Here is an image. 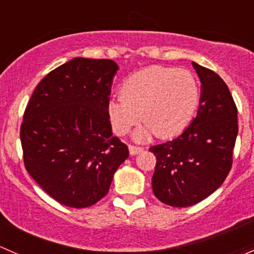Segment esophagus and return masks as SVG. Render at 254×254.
Masks as SVG:
<instances>
[{
  "label": "esophagus",
  "instance_id": "1",
  "mask_svg": "<svg viewBox=\"0 0 254 254\" xmlns=\"http://www.w3.org/2000/svg\"><path fill=\"white\" fill-rule=\"evenodd\" d=\"M128 150H129V154L130 155H137V154L142 153L143 149L142 148H138V146H134V145H129L128 146Z\"/></svg>",
  "mask_w": 254,
  "mask_h": 254
}]
</instances>
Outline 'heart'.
<instances>
[{"instance_id":"1","label":"heart","mask_w":254,"mask_h":254,"mask_svg":"<svg viewBox=\"0 0 254 254\" xmlns=\"http://www.w3.org/2000/svg\"><path fill=\"white\" fill-rule=\"evenodd\" d=\"M198 103L199 85L190 70L153 66L130 75L124 94L110 98L106 111L116 134H126L140 119L145 121L134 133L135 139L145 142L154 133L161 138L181 133Z\"/></svg>"}]
</instances>
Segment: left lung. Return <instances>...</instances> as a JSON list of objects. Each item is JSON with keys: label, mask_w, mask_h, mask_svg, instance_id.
Wrapping results in <instances>:
<instances>
[{"label": "left lung", "mask_w": 254, "mask_h": 254, "mask_svg": "<svg viewBox=\"0 0 254 254\" xmlns=\"http://www.w3.org/2000/svg\"><path fill=\"white\" fill-rule=\"evenodd\" d=\"M192 66L202 84L197 116L179 137L149 149L156 156L154 195L177 208L202 202L223 185L239 132L236 105L224 80L195 62Z\"/></svg>", "instance_id": "1"}]
</instances>
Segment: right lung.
<instances>
[{
    "label": "right lung",
    "mask_w": 254,
    "mask_h": 254,
    "mask_svg": "<svg viewBox=\"0 0 254 254\" xmlns=\"http://www.w3.org/2000/svg\"><path fill=\"white\" fill-rule=\"evenodd\" d=\"M119 70L111 60L75 57L34 90L20 127L24 165L55 200L87 208L105 197L128 148L106 111Z\"/></svg>",
    "instance_id": "obj_1"
}]
</instances>
